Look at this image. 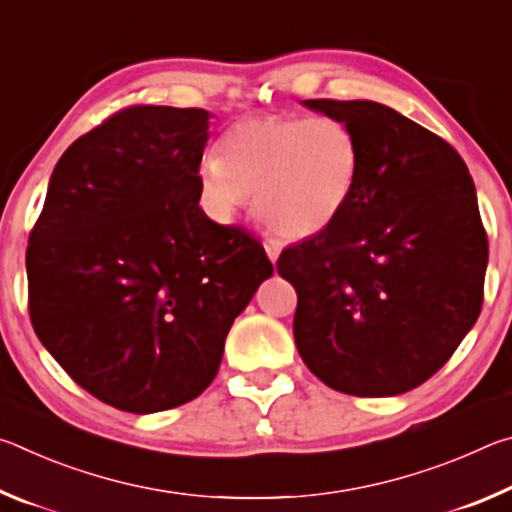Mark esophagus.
<instances>
[{"label": "esophagus", "mask_w": 512, "mask_h": 512, "mask_svg": "<svg viewBox=\"0 0 512 512\" xmlns=\"http://www.w3.org/2000/svg\"><path fill=\"white\" fill-rule=\"evenodd\" d=\"M264 248H266V255H268V259H271V262L275 264V262H277V257H280V253H282V241H277V239H266V241H264Z\"/></svg>", "instance_id": "1"}]
</instances>
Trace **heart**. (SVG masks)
Returning a JSON list of instances; mask_svg holds the SVG:
<instances>
[{
	"instance_id": "1",
	"label": "heart",
	"mask_w": 512,
	"mask_h": 512,
	"mask_svg": "<svg viewBox=\"0 0 512 512\" xmlns=\"http://www.w3.org/2000/svg\"><path fill=\"white\" fill-rule=\"evenodd\" d=\"M361 146L334 117L259 115L239 119L221 140V158L198 167L207 214L230 221L255 194V212L289 239L327 230L357 194Z\"/></svg>"
}]
</instances>
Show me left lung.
Segmentation results:
<instances>
[{"instance_id": "1", "label": "left lung", "mask_w": 512, "mask_h": 512, "mask_svg": "<svg viewBox=\"0 0 512 512\" xmlns=\"http://www.w3.org/2000/svg\"><path fill=\"white\" fill-rule=\"evenodd\" d=\"M361 146L357 194L282 250L302 361L334 391L391 397L445 366L481 314L488 266L476 189L443 137L375 101H302Z\"/></svg>"}]
</instances>
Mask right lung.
I'll return each instance as SVG.
<instances>
[{"label": "right lung", "mask_w": 512, "mask_h": 512, "mask_svg": "<svg viewBox=\"0 0 512 512\" xmlns=\"http://www.w3.org/2000/svg\"><path fill=\"white\" fill-rule=\"evenodd\" d=\"M201 108L131 106L51 173L27 248L29 314L76 384L128 413L201 395L225 336L273 275L259 241L198 207Z\"/></svg>", "instance_id": "1"}]
</instances>
